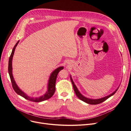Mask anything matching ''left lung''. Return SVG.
Wrapping results in <instances>:
<instances>
[{"instance_id":"obj_1","label":"left lung","mask_w":131,"mask_h":131,"mask_svg":"<svg viewBox=\"0 0 131 131\" xmlns=\"http://www.w3.org/2000/svg\"><path fill=\"white\" fill-rule=\"evenodd\" d=\"M71 78V82H72V85H73V88H74V90L75 91V92L76 93V96H77V97L80 99L81 100H82V101L88 104H93V105H96V104H100L101 103H103V102H104L105 101H106L107 99H108L109 97H110L111 96H112V95H113L116 92V91H117V90L118 89V88L114 92H113L112 93H111V95H110L107 96H106L104 98H101V99H89V98H87L85 97H84L83 96H82L81 94L80 93V92L78 91L77 88H76V85H75V84L74 83V82L72 81L71 78Z\"/></svg>"}]
</instances>
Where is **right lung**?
Listing matches in <instances>:
<instances>
[{"mask_svg":"<svg viewBox=\"0 0 131 131\" xmlns=\"http://www.w3.org/2000/svg\"><path fill=\"white\" fill-rule=\"evenodd\" d=\"M19 42V41L17 42V43L15 44V45L14 47V48H13L12 53L9 56V61H8V70L9 75V77H10V79H11V81L12 85V87L13 88V89L15 91V92H16L17 94H18V95H20L21 96L23 97L25 99H27V100L30 101L34 102H42V101H46V100H47V99H49L50 98H51L52 96H53V95H54V93H55V83H56V80L57 76V75H58L59 71L63 69V67H61L58 68H57L56 70H55L53 72L51 73V75L50 76V78H49V82H48V90L44 95H43L42 96H41V97H38V98L37 97H36V98L30 97L27 96L25 93H24L18 87L17 85L16 84V83H15V81L14 80L13 75H12V58H13L15 47H16L18 45Z\"/></svg>","mask_w":131,"mask_h":131,"instance_id":"obj_1","label":"right lung"}]
</instances>
